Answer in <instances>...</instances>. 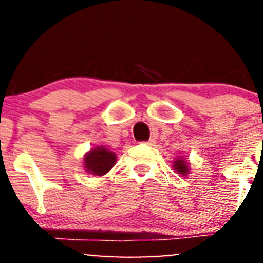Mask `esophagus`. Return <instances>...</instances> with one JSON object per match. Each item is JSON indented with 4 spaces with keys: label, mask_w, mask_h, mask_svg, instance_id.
<instances>
[{
    "label": "esophagus",
    "mask_w": 263,
    "mask_h": 263,
    "mask_svg": "<svg viewBox=\"0 0 263 263\" xmlns=\"http://www.w3.org/2000/svg\"><path fill=\"white\" fill-rule=\"evenodd\" d=\"M146 143H147V145H150V146H154L155 145V140L154 139H150Z\"/></svg>",
    "instance_id": "obj_1"
}]
</instances>
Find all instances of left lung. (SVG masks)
Returning a JSON list of instances; mask_svg holds the SVG:
<instances>
[{"instance_id":"left-lung-1","label":"left lung","mask_w":263,"mask_h":263,"mask_svg":"<svg viewBox=\"0 0 263 263\" xmlns=\"http://www.w3.org/2000/svg\"><path fill=\"white\" fill-rule=\"evenodd\" d=\"M174 167L178 171V174H181V175H186L187 174V162H185L184 160H176L174 162Z\"/></svg>"}]
</instances>
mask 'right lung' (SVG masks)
Wrapping results in <instances>:
<instances>
[{"mask_svg":"<svg viewBox=\"0 0 263 263\" xmlns=\"http://www.w3.org/2000/svg\"><path fill=\"white\" fill-rule=\"evenodd\" d=\"M116 156L109 150L104 147H97L88 153L84 157V165L88 173L93 175L102 176L115 166Z\"/></svg>","mask_w":263,"mask_h":263,"instance_id":"1","label":"right lung"}]
</instances>
